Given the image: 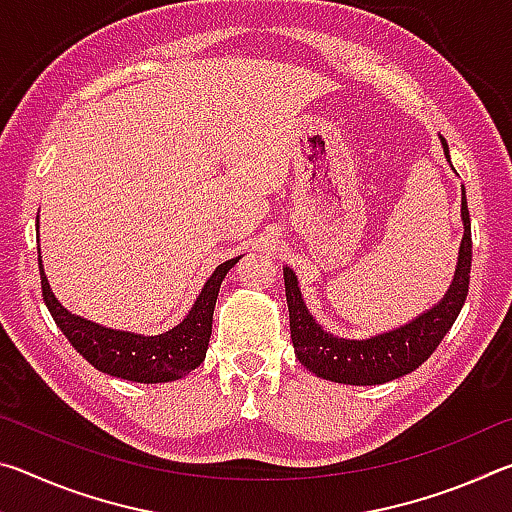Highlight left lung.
<instances>
[{
  "label": "left lung",
  "mask_w": 512,
  "mask_h": 512,
  "mask_svg": "<svg viewBox=\"0 0 512 512\" xmlns=\"http://www.w3.org/2000/svg\"><path fill=\"white\" fill-rule=\"evenodd\" d=\"M445 158L449 160V146L445 137H440ZM463 239L458 248V262L454 280L436 305L424 314L415 316L406 325L370 336V339H341L318 325V320L309 314L298 287V275L293 268L284 266V289H287L291 341L296 350V359L309 372L320 379L336 381L350 386H375L386 384L397 377H404L427 361L438 348L445 334L452 329L454 320L465 305L467 289H470V266H472V230L470 210L463 187L461 198Z\"/></svg>",
  "instance_id": "1"
}]
</instances>
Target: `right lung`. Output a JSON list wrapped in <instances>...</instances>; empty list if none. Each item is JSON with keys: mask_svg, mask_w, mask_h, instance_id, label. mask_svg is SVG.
<instances>
[{"mask_svg": "<svg viewBox=\"0 0 512 512\" xmlns=\"http://www.w3.org/2000/svg\"><path fill=\"white\" fill-rule=\"evenodd\" d=\"M239 259L241 255L216 266L187 316L176 327L155 336L101 327L67 311L49 287L42 259L38 262L42 298H45L49 314L56 320L60 332L67 336V341L72 343V348L83 354L85 361H90L94 368L110 377L137 381V384H164V381L183 379L203 363L207 345H210L212 316L221 282Z\"/></svg>", "mask_w": 512, "mask_h": 512, "instance_id": "1", "label": "right lung"}]
</instances>
